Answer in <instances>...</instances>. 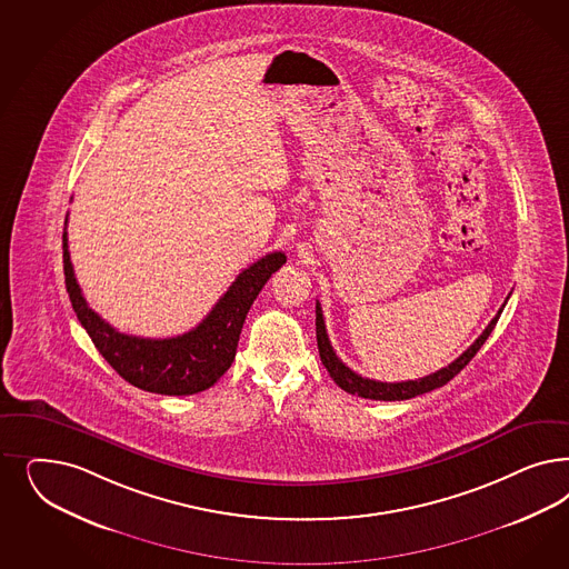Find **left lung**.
Wrapping results in <instances>:
<instances>
[{
	"mask_svg": "<svg viewBox=\"0 0 569 569\" xmlns=\"http://www.w3.org/2000/svg\"><path fill=\"white\" fill-rule=\"evenodd\" d=\"M509 299V297H507ZM507 306V301L502 303V308ZM502 308L498 310L495 318L490 320V325L486 327V330L479 335L476 339V343L467 351H462L459 358L448 365L446 368H440L438 372L433 375H427L422 379H415V381H402V383H383V381H375V379H367L358 372H353L351 368L346 367L335 349L330 346L329 335H327V327H325V316H322V308L320 303H316V339H318V351H320V360L325 368L329 370L330 379L341 387L343 391H348L351 396H360V398H367V400H383V402H400V400H410V398H417L421 393L427 391H433L438 387L446 386L450 379H455L459 375L462 368L467 367L473 356H476L479 348L486 343V339L490 337V332L495 330L496 322L502 313Z\"/></svg>",
	"mask_w": 569,
	"mask_h": 569,
	"instance_id": "1",
	"label": "left lung"
}]
</instances>
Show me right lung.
I'll use <instances>...</instances> for the list:
<instances>
[{
    "instance_id": "right-lung-1",
    "label": "right lung",
    "mask_w": 569,
    "mask_h": 569,
    "mask_svg": "<svg viewBox=\"0 0 569 569\" xmlns=\"http://www.w3.org/2000/svg\"><path fill=\"white\" fill-rule=\"evenodd\" d=\"M64 282L81 327L102 358L128 383L161 396H192L220 381L230 368L247 312L270 276L287 261L282 251L268 253L242 270L199 327L169 339H144L112 329L88 306L74 278L67 230L62 234Z\"/></svg>"
}]
</instances>
